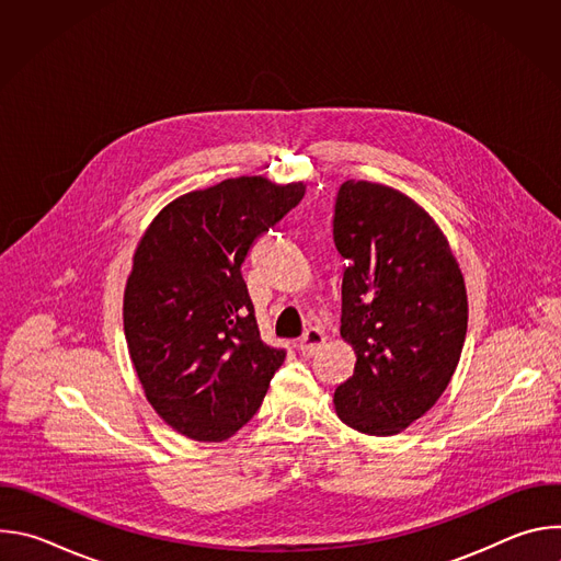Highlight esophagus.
I'll list each match as a JSON object with an SVG mask.
<instances>
[{"instance_id": "34e87169", "label": "esophagus", "mask_w": 561, "mask_h": 561, "mask_svg": "<svg viewBox=\"0 0 561 561\" xmlns=\"http://www.w3.org/2000/svg\"><path fill=\"white\" fill-rule=\"evenodd\" d=\"M324 342H327V337H324L322 331H319V329H308L304 333L301 342H299V351H301V355L310 357V355H314L319 348L324 346Z\"/></svg>"}]
</instances>
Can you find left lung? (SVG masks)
<instances>
[{"label":"left lung","instance_id":"1","mask_svg":"<svg viewBox=\"0 0 561 561\" xmlns=\"http://www.w3.org/2000/svg\"><path fill=\"white\" fill-rule=\"evenodd\" d=\"M333 239L348 260L340 333L357 355L335 413L364 435H397L435 407L459 364L463 275L435 219L383 184L340 186Z\"/></svg>","mask_w":561,"mask_h":561}]
</instances>
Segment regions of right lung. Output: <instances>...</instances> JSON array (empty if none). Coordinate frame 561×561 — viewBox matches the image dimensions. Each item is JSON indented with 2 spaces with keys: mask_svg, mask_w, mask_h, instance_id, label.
<instances>
[{
  "mask_svg": "<svg viewBox=\"0 0 561 561\" xmlns=\"http://www.w3.org/2000/svg\"><path fill=\"white\" fill-rule=\"evenodd\" d=\"M306 193L234 178L157 213L133 255L124 333L148 404L173 431L224 442L262 407L286 353L262 342L242 264Z\"/></svg>",
  "mask_w": 561,
  "mask_h": 561,
  "instance_id": "add662e5",
  "label": "right lung"
}]
</instances>
